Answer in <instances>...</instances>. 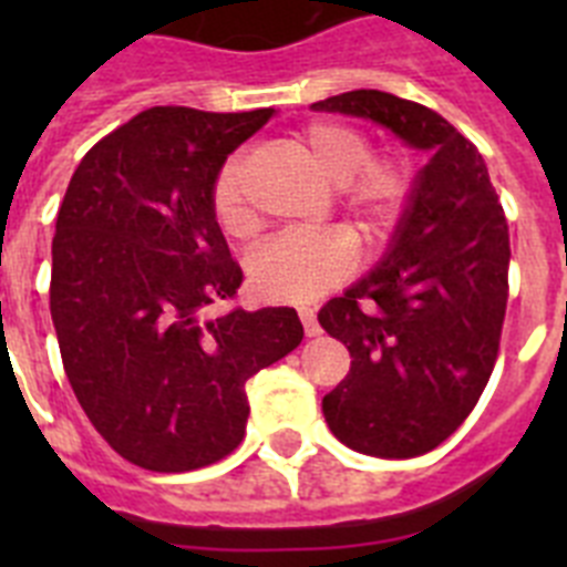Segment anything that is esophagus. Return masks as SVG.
<instances>
[{
	"label": "esophagus",
	"mask_w": 567,
	"mask_h": 567,
	"mask_svg": "<svg viewBox=\"0 0 567 567\" xmlns=\"http://www.w3.org/2000/svg\"><path fill=\"white\" fill-rule=\"evenodd\" d=\"M300 323H303V332H307V338H315V334H320L318 315H315L312 309H300Z\"/></svg>",
	"instance_id": "34e87169"
}]
</instances>
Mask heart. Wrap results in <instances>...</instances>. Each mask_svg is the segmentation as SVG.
Segmentation results:
<instances>
[{"label": "heart", "mask_w": 567, "mask_h": 567, "mask_svg": "<svg viewBox=\"0 0 567 567\" xmlns=\"http://www.w3.org/2000/svg\"><path fill=\"white\" fill-rule=\"evenodd\" d=\"M300 162L332 187H340V207L369 244H378L400 221L414 193V167L400 153L372 155V144L358 127L332 118L307 124L292 138ZM215 224L229 238H249L258 215L244 187V158L229 155L209 189ZM358 267V249L340 229L280 235L249 260L255 292L278 303H315L338 289Z\"/></svg>", "instance_id": "obj_1"}]
</instances>
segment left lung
<instances>
[{
    "label": "left lung",
    "mask_w": 567,
    "mask_h": 567,
    "mask_svg": "<svg viewBox=\"0 0 567 567\" xmlns=\"http://www.w3.org/2000/svg\"><path fill=\"white\" fill-rule=\"evenodd\" d=\"M312 107L369 118L432 153L378 269L318 312L352 354L323 398L334 437L372 457H417L457 432L497 363L511 260L503 204L480 150L434 110L383 90Z\"/></svg>",
    "instance_id": "obj_1"
}]
</instances>
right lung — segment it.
Returning a JSON list of instances; mask_svg holds the SVG:
<instances>
[{"label": "right lung", "instance_id": "add662e5", "mask_svg": "<svg viewBox=\"0 0 567 567\" xmlns=\"http://www.w3.org/2000/svg\"><path fill=\"white\" fill-rule=\"evenodd\" d=\"M272 107H150L104 135L56 215L50 315L73 394L138 468L178 474L233 454L247 380L303 340L298 312L207 309L244 272L209 209L227 155Z\"/></svg>", "mask_w": 567, "mask_h": 567}]
</instances>
